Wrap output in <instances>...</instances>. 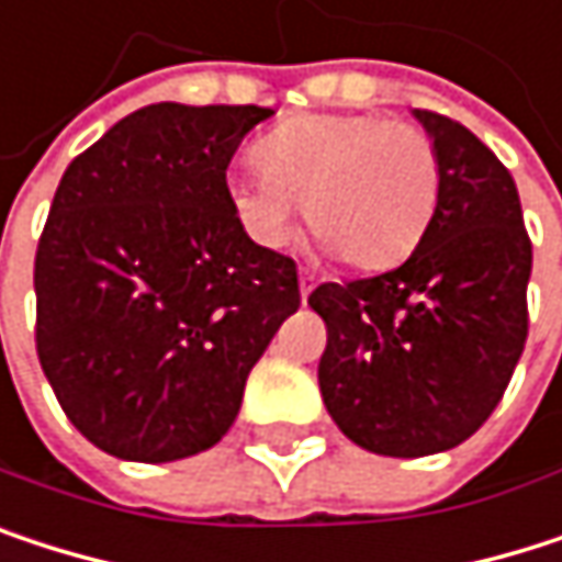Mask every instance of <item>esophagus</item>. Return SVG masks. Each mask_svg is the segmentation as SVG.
<instances>
[{
	"label": "esophagus",
	"instance_id": "1",
	"mask_svg": "<svg viewBox=\"0 0 562 562\" xmlns=\"http://www.w3.org/2000/svg\"><path fill=\"white\" fill-rule=\"evenodd\" d=\"M317 288V274L314 271H301V297H307Z\"/></svg>",
	"mask_w": 562,
	"mask_h": 562
}]
</instances>
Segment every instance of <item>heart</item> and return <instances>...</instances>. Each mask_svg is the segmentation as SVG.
<instances>
[{
	"instance_id": "heart-1",
	"label": "heart",
	"mask_w": 562,
	"mask_h": 562,
	"mask_svg": "<svg viewBox=\"0 0 562 562\" xmlns=\"http://www.w3.org/2000/svg\"><path fill=\"white\" fill-rule=\"evenodd\" d=\"M251 156L255 169L225 182L238 228L261 248H281L304 202L311 235L360 271L409 258L441 195L435 140L373 114L288 117Z\"/></svg>"
}]
</instances>
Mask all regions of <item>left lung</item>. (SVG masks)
Instances as JSON below:
<instances>
[{
    "label": "left lung",
    "mask_w": 562,
    "mask_h": 562,
    "mask_svg": "<svg viewBox=\"0 0 562 562\" xmlns=\"http://www.w3.org/2000/svg\"><path fill=\"white\" fill-rule=\"evenodd\" d=\"M438 146L441 195L393 271L321 284L324 406L367 451L422 458L471 438L501 403L527 344L533 265L507 166L458 121L416 111Z\"/></svg>",
    "instance_id": "1"
}]
</instances>
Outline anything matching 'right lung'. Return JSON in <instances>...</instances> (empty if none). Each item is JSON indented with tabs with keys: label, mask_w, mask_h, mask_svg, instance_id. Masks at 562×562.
Segmentation results:
<instances>
[{
	"label": "right lung",
	"mask_w": 562,
	"mask_h": 562,
	"mask_svg": "<svg viewBox=\"0 0 562 562\" xmlns=\"http://www.w3.org/2000/svg\"><path fill=\"white\" fill-rule=\"evenodd\" d=\"M271 108L149 104L65 169L35 251V350L71 425L127 461L212 448L301 307L297 265L255 245L225 169Z\"/></svg>",
	"instance_id": "add662e5"
}]
</instances>
